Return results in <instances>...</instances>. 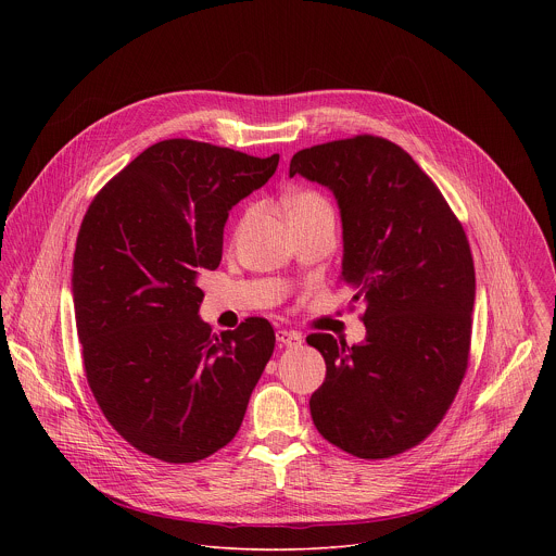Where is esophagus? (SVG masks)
Listing matches in <instances>:
<instances>
[{"mask_svg": "<svg viewBox=\"0 0 556 556\" xmlns=\"http://www.w3.org/2000/svg\"><path fill=\"white\" fill-rule=\"evenodd\" d=\"M277 343H279V348H299V345L303 343V339H301L299 332L279 330V332H277Z\"/></svg>", "mask_w": 556, "mask_h": 556, "instance_id": "34e87169", "label": "esophagus"}]
</instances>
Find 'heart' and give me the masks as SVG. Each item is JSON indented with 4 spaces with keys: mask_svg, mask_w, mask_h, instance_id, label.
<instances>
[{
    "mask_svg": "<svg viewBox=\"0 0 556 556\" xmlns=\"http://www.w3.org/2000/svg\"><path fill=\"white\" fill-rule=\"evenodd\" d=\"M286 211H288V217H303V215H312L319 211H330V204L326 202V198L321 193H316V191H296V193L288 195Z\"/></svg>",
    "mask_w": 556,
    "mask_h": 556,
    "instance_id": "heart-1",
    "label": "heart"
}]
</instances>
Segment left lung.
Here are the masks:
<instances>
[{"instance_id": "8db88e82", "label": "left lung", "mask_w": 556, "mask_h": 556, "mask_svg": "<svg viewBox=\"0 0 556 556\" xmlns=\"http://www.w3.org/2000/svg\"><path fill=\"white\" fill-rule=\"evenodd\" d=\"M328 187L343 224L341 281L365 303V341L309 334L326 358L314 427L365 459L422 442L451 407L468 365L475 268L462 224L414 157L384 138L301 149L290 178Z\"/></svg>"}]
</instances>
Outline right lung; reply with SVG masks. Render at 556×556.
Wrapping results in <instances>:
<instances>
[{
	"label": "right lung",
	"instance_id": "obj_1",
	"mask_svg": "<svg viewBox=\"0 0 556 556\" xmlns=\"http://www.w3.org/2000/svg\"><path fill=\"white\" fill-rule=\"evenodd\" d=\"M277 165L279 153L163 140L84 217L72 299L86 376L108 422L151 457L187 464L226 446L273 356L275 330L260 316L211 334L198 277L222 262L228 211Z\"/></svg>",
	"mask_w": 556,
	"mask_h": 556
}]
</instances>
